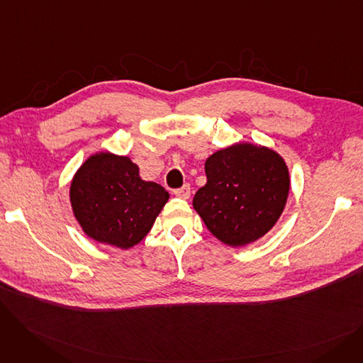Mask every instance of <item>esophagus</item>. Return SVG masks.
Returning <instances> with one entry per match:
<instances>
[{
    "instance_id": "esophagus-1",
    "label": "esophagus",
    "mask_w": 363,
    "mask_h": 363,
    "mask_svg": "<svg viewBox=\"0 0 363 363\" xmlns=\"http://www.w3.org/2000/svg\"><path fill=\"white\" fill-rule=\"evenodd\" d=\"M174 194H175L177 197H179V199L188 200V199H189V196H191V186H189L188 184H185L184 186H181V188H177L175 191H174Z\"/></svg>"
}]
</instances>
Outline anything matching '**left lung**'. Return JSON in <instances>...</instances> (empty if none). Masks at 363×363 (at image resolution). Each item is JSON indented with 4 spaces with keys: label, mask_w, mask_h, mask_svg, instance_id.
I'll return each mask as SVG.
<instances>
[{
    "label": "left lung",
    "mask_w": 363,
    "mask_h": 363,
    "mask_svg": "<svg viewBox=\"0 0 363 363\" xmlns=\"http://www.w3.org/2000/svg\"><path fill=\"white\" fill-rule=\"evenodd\" d=\"M204 170L207 182L193 206L219 241L241 247L272 230L290 191L289 167L277 151L238 143L207 157Z\"/></svg>",
    "instance_id": "1"
}]
</instances>
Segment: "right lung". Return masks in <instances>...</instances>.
Instances as JSON below:
<instances>
[{"instance_id":"obj_1","label":"right lung","mask_w":363,"mask_h":363,"mask_svg":"<svg viewBox=\"0 0 363 363\" xmlns=\"http://www.w3.org/2000/svg\"><path fill=\"white\" fill-rule=\"evenodd\" d=\"M70 204L82 231L92 240L128 250L138 244L169 200V193L143 181L126 156L95 152L76 172Z\"/></svg>"}]
</instances>
